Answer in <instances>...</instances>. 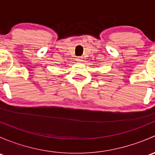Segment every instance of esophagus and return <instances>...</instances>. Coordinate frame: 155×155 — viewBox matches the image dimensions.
I'll return each instance as SVG.
<instances>
[{"instance_id":"1","label":"esophagus","mask_w":155,"mask_h":155,"mask_svg":"<svg viewBox=\"0 0 155 155\" xmlns=\"http://www.w3.org/2000/svg\"><path fill=\"white\" fill-rule=\"evenodd\" d=\"M76 61H82V57H77L76 58Z\"/></svg>"}]
</instances>
